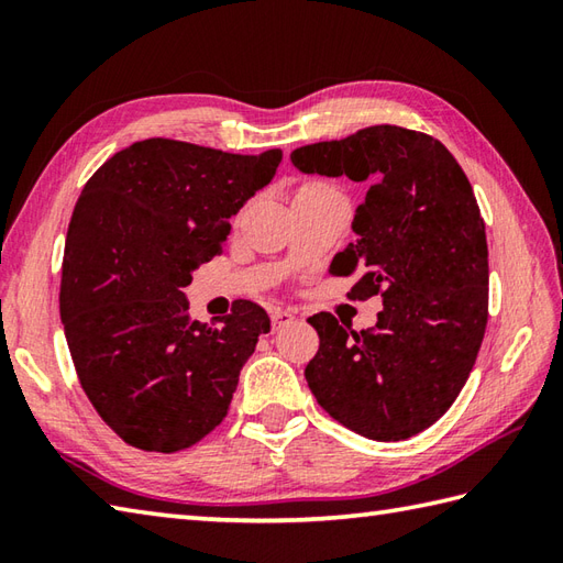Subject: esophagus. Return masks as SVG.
<instances>
[{
    "label": "esophagus",
    "mask_w": 563,
    "mask_h": 563,
    "mask_svg": "<svg viewBox=\"0 0 563 563\" xmlns=\"http://www.w3.org/2000/svg\"><path fill=\"white\" fill-rule=\"evenodd\" d=\"M292 319H295V314L290 312V309H273V314H271V321H273V329L275 331L292 324Z\"/></svg>",
    "instance_id": "34e87169"
}]
</instances>
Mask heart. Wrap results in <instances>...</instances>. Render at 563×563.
Returning a JSON list of instances; mask_svg holds the SVG:
<instances>
[{
  "label": "heart",
  "instance_id": "1",
  "mask_svg": "<svg viewBox=\"0 0 563 563\" xmlns=\"http://www.w3.org/2000/svg\"><path fill=\"white\" fill-rule=\"evenodd\" d=\"M324 190H333V188H329L324 184H305L300 190H297V194H324Z\"/></svg>",
  "mask_w": 563,
  "mask_h": 563
}]
</instances>
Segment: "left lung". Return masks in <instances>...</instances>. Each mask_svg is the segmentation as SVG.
<instances>
[{
	"mask_svg": "<svg viewBox=\"0 0 563 563\" xmlns=\"http://www.w3.org/2000/svg\"><path fill=\"white\" fill-rule=\"evenodd\" d=\"M302 174L367 184L357 239L331 261L357 280L349 297H382L377 324L353 331L309 317L319 351L305 367L319 406L369 440H406L457 399L488 321L486 227L470 178L440 140L399 125L297 147Z\"/></svg>",
	"mask_w": 563,
	"mask_h": 563,
	"instance_id": "left-lung-1",
	"label": "left lung"
}]
</instances>
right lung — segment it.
Segmentation results:
<instances>
[{
    "mask_svg": "<svg viewBox=\"0 0 563 563\" xmlns=\"http://www.w3.org/2000/svg\"><path fill=\"white\" fill-rule=\"evenodd\" d=\"M280 159V150L230 154L150 137L115 152L84 186L67 230L59 319L84 394L128 445L186 450L230 411L271 319L239 300L220 324H200L184 288L222 254L230 218L271 184Z\"/></svg>",
    "mask_w": 563,
    "mask_h": 563,
    "instance_id": "add662e5",
    "label": "right lung"
}]
</instances>
